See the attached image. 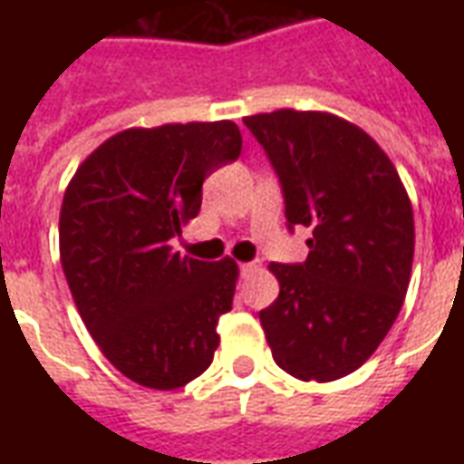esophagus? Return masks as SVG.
Segmentation results:
<instances>
[{"label": "esophagus", "mask_w": 464, "mask_h": 464, "mask_svg": "<svg viewBox=\"0 0 464 464\" xmlns=\"http://www.w3.org/2000/svg\"><path fill=\"white\" fill-rule=\"evenodd\" d=\"M258 268H261L258 263H241V266H238V271H241L243 278H248V276H253V273L258 271Z\"/></svg>", "instance_id": "1"}]
</instances>
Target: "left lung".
I'll return each mask as SVG.
<instances>
[{
	"instance_id": "left-lung-1",
	"label": "left lung",
	"mask_w": 464,
	"mask_h": 464,
	"mask_svg": "<svg viewBox=\"0 0 464 464\" xmlns=\"http://www.w3.org/2000/svg\"><path fill=\"white\" fill-rule=\"evenodd\" d=\"M278 176L288 228H311L308 258L271 263L278 298L261 311L273 360L298 380L331 382L378 350L408 293L415 221L378 143L325 111L246 116Z\"/></svg>"
}]
</instances>
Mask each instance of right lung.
Wrapping results in <instances>:
<instances>
[{"label":"right lung","instance_id":"obj_1","mask_svg":"<svg viewBox=\"0 0 464 464\" xmlns=\"http://www.w3.org/2000/svg\"><path fill=\"white\" fill-rule=\"evenodd\" d=\"M233 121L126 129L89 153L69 181L59 253L86 331L106 360L143 388L198 378L218 348L238 266L173 251L198 216L203 181L241 156Z\"/></svg>","mask_w":464,"mask_h":464}]
</instances>
